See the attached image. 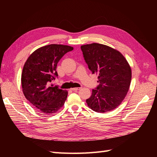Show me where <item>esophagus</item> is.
<instances>
[{"instance_id": "obj_1", "label": "esophagus", "mask_w": 157, "mask_h": 157, "mask_svg": "<svg viewBox=\"0 0 157 157\" xmlns=\"http://www.w3.org/2000/svg\"><path fill=\"white\" fill-rule=\"evenodd\" d=\"M80 88H71V90H73V91H78V90H80Z\"/></svg>"}]
</instances>
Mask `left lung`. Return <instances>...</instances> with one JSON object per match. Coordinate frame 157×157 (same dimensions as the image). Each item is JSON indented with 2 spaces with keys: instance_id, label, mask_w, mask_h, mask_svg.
Wrapping results in <instances>:
<instances>
[{
  "instance_id": "left-lung-1",
  "label": "left lung",
  "mask_w": 157,
  "mask_h": 157,
  "mask_svg": "<svg viewBox=\"0 0 157 157\" xmlns=\"http://www.w3.org/2000/svg\"><path fill=\"white\" fill-rule=\"evenodd\" d=\"M80 48L89 69L98 75L99 83L86 99L88 106L101 113L113 110L129 90L132 78L129 64L120 52L106 45L92 43Z\"/></svg>"
}]
</instances>
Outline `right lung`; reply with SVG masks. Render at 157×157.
<instances>
[{"label":"right lung","instance_id":"right-lung-1","mask_svg":"<svg viewBox=\"0 0 157 157\" xmlns=\"http://www.w3.org/2000/svg\"><path fill=\"white\" fill-rule=\"evenodd\" d=\"M73 48L67 45L50 44L38 48L30 55L23 66L21 85L25 98L40 112L55 113L67 99V90L50 82L58 77L57 64Z\"/></svg>","mask_w":157,"mask_h":157}]
</instances>
